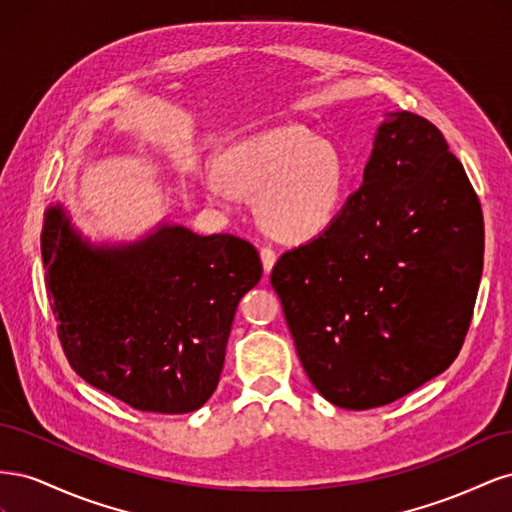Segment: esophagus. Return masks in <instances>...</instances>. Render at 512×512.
I'll return each mask as SVG.
<instances>
[{
	"label": "esophagus",
	"mask_w": 512,
	"mask_h": 512,
	"mask_svg": "<svg viewBox=\"0 0 512 512\" xmlns=\"http://www.w3.org/2000/svg\"><path fill=\"white\" fill-rule=\"evenodd\" d=\"M275 260H277V256L271 247H260V262H262V269H265V275L271 273Z\"/></svg>",
	"instance_id": "1"
}]
</instances>
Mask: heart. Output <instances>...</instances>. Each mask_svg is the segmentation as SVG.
Instances as JSON below:
<instances>
[{
    "mask_svg": "<svg viewBox=\"0 0 512 512\" xmlns=\"http://www.w3.org/2000/svg\"><path fill=\"white\" fill-rule=\"evenodd\" d=\"M213 203L232 207L254 192L258 222L275 239L305 243L327 232L342 213L350 177L339 149L299 126H282L232 145L222 164L200 173Z\"/></svg>",
    "mask_w": 512,
    "mask_h": 512,
    "instance_id": "heart-1",
    "label": "heart"
}]
</instances>
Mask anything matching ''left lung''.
<instances>
[{"label":"left lung","instance_id":"1","mask_svg":"<svg viewBox=\"0 0 512 512\" xmlns=\"http://www.w3.org/2000/svg\"><path fill=\"white\" fill-rule=\"evenodd\" d=\"M483 252L478 196L442 132L386 113L335 224L271 271L318 393L369 410L442 374L470 329Z\"/></svg>","mask_w":512,"mask_h":512}]
</instances>
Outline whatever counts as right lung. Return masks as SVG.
Instances as JSON below:
<instances>
[{"instance_id": "obj_1", "label": "right lung", "mask_w": 512, "mask_h": 512, "mask_svg": "<svg viewBox=\"0 0 512 512\" xmlns=\"http://www.w3.org/2000/svg\"><path fill=\"white\" fill-rule=\"evenodd\" d=\"M46 290L72 369L134 410L194 412L218 389L230 324L262 265L235 235L183 226L89 247L61 211L42 226Z\"/></svg>"}]
</instances>
